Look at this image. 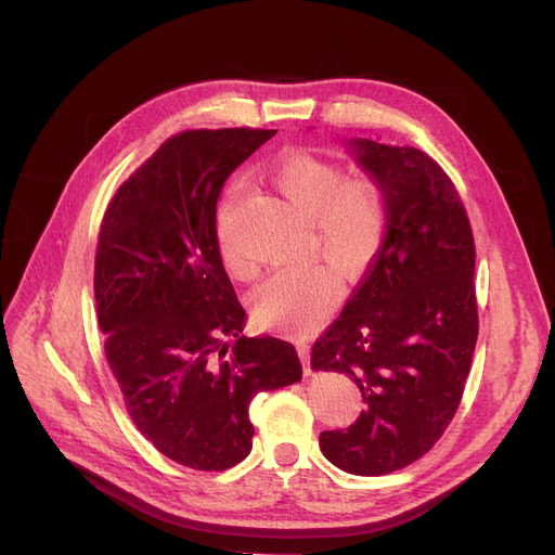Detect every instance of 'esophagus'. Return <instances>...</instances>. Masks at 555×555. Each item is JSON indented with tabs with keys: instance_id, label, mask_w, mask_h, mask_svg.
<instances>
[{
	"instance_id": "esophagus-1",
	"label": "esophagus",
	"mask_w": 555,
	"mask_h": 555,
	"mask_svg": "<svg viewBox=\"0 0 555 555\" xmlns=\"http://www.w3.org/2000/svg\"><path fill=\"white\" fill-rule=\"evenodd\" d=\"M298 357L300 363H304V373L312 375V367H310V347L308 345H298Z\"/></svg>"
}]
</instances>
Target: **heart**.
<instances>
[{"label":"heart","instance_id":"b5f03b06","mask_svg":"<svg viewBox=\"0 0 555 555\" xmlns=\"http://www.w3.org/2000/svg\"><path fill=\"white\" fill-rule=\"evenodd\" d=\"M273 182L312 222L319 251L343 273H361L377 257L386 233V196L375 178H347L338 162L314 153H294L278 164ZM233 198V194L227 198L224 215ZM217 241L229 271L247 275L249 263L233 247L224 222H220ZM340 294V278L326 263L280 268L257 287L255 317L266 328L304 333L322 322Z\"/></svg>","mask_w":555,"mask_h":555}]
</instances>
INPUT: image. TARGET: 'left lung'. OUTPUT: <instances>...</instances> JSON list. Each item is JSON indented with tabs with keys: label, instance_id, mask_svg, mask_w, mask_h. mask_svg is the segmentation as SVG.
<instances>
[{
	"label": "left lung",
	"instance_id": "1",
	"mask_svg": "<svg viewBox=\"0 0 555 555\" xmlns=\"http://www.w3.org/2000/svg\"><path fill=\"white\" fill-rule=\"evenodd\" d=\"M386 196V233L363 282L312 347L314 371L349 375L365 402L319 449L349 475L379 477L422 459L459 410L479 319L475 238L449 176L410 145L349 139Z\"/></svg>",
	"mask_w": 555,
	"mask_h": 555
}]
</instances>
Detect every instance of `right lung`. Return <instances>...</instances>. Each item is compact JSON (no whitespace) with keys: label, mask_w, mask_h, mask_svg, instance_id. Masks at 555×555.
Returning a JSON list of instances; mask_svg holds the SVG:
<instances>
[{"label":"right lung","mask_w":555,"mask_h":555,"mask_svg":"<svg viewBox=\"0 0 555 555\" xmlns=\"http://www.w3.org/2000/svg\"><path fill=\"white\" fill-rule=\"evenodd\" d=\"M273 137L275 129L171 137L120 184L99 231V328L127 412L166 459L204 473L247 459L251 398L304 375L292 343L245 338V310L217 245L227 178Z\"/></svg>","instance_id":"right-lung-1"}]
</instances>
